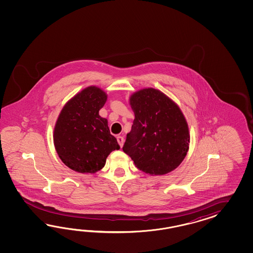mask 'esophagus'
Wrapping results in <instances>:
<instances>
[{"instance_id":"1","label":"esophagus","mask_w":253,"mask_h":253,"mask_svg":"<svg viewBox=\"0 0 253 253\" xmlns=\"http://www.w3.org/2000/svg\"><path fill=\"white\" fill-rule=\"evenodd\" d=\"M117 140H118V143H119L120 146L123 147V143H124V138H123V136H118Z\"/></svg>"}]
</instances>
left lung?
Segmentation results:
<instances>
[{
  "mask_svg": "<svg viewBox=\"0 0 253 253\" xmlns=\"http://www.w3.org/2000/svg\"><path fill=\"white\" fill-rule=\"evenodd\" d=\"M130 105L135 118L123 151L146 173L170 172L184 161L189 148L188 125L180 107L153 88L131 94Z\"/></svg>",
  "mask_w": 253,
  "mask_h": 253,
  "instance_id": "obj_1",
  "label": "left lung"
}]
</instances>
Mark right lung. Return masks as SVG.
I'll return each instance as SVG.
<instances>
[{
    "label": "right lung",
    "mask_w": 253,
    "mask_h": 253,
    "mask_svg": "<svg viewBox=\"0 0 253 253\" xmlns=\"http://www.w3.org/2000/svg\"><path fill=\"white\" fill-rule=\"evenodd\" d=\"M107 95L96 86L77 93L63 107L55 123L54 144L66 166L81 173H94L107 156L120 149L107 120L99 115Z\"/></svg>",
    "instance_id": "right-lung-1"
}]
</instances>
